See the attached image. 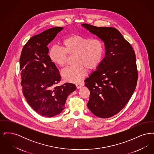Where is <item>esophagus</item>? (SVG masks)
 <instances>
[{
  "label": "esophagus",
  "instance_id": "1",
  "mask_svg": "<svg viewBox=\"0 0 154 154\" xmlns=\"http://www.w3.org/2000/svg\"><path fill=\"white\" fill-rule=\"evenodd\" d=\"M75 85H76V87H77V88L79 89V88H80L81 87H83V86L84 85V83L83 82H81L77 83V84H75Z\"/></svg>",
  "mask_w": 154,
  "mask_h": 154
}]
</instances>
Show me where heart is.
I'll list each match as a JSON object with an SVG mask.
<instances>
[{
  "label": "heart",
  "instance_id": "b5f03b06",
  "mask_svg": "<svg viewBox=\"0 0 154 154\" xmlns=\"http://www.w3.org/2000/svg\"><path fill=\"white\" fill-rule=\"evenodd\" d=\"M62 47L52 46L49 57L55 65L63 67L66 65L68 55H73L72 66L62 70V77L67 81L77 82L86 75L87 69H96L102 61L105 53V44L102 39L90 38L80 35H72L64 38Z\"/></svg>",
  "mask_w": 154,
  "mask_h": 154
}]
</instances>
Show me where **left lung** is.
<instances>
[{
	"label": "left lung",
	"mask_w": 154,
	"mask_h": 154,
	"mask_svg": "<svg viewBox=\"0 0 154 154\" xmlns=\"http://www.w3.org/2000/svg\"><path fill=\"white\" fill-rule=\"evenodd\" d=\"M82 26L104 42L106 56L85 80L90 91L88 109L96 116L110 118L124 109L136 89L138 71L132 45L115 28Z\"/></svg>",
	"instance_id": "obj_1"
}]
</instances>
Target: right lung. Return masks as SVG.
<instances>
[{"mask_svg": "<svg viewBox=\"0 0 154 154\" xmlns=\"http://www.w3.org/2000/svg\"><path fill=\"white\" fill-rule=\"evenodd\" d=\"M62 29L54 27L32 37L24 45L20 59L23 94L33 110L47 117L60 114L67 96L76 89L69 82L56 86L61 76L48 55L47 45Z\"/></svg>", "mask_w": 154, "mask_h": 154, "instance_id": "obj_1", "label": "right lung"}]
</instances>
